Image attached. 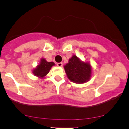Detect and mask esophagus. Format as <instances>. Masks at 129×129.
<instances>
[{
	"label": "esophagus",
	"mask_w": 129,
	"mask_h": 129,
	"mask_svg": "<svg viewBox=\"0 0 129 129\" xmlns=\"http://www.w3.org/2000/svg\"><path fill=\"white\" fill-rule=\"evenodd\" d=\"M57 66H58V67H62V62H58V63H57Z\"/></svg>",
	"instance_id": "34e87169"
}]
</instances>
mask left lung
<instances>
[{
  "label": "left lung",
  "instance_id": "obj_1",
  "mask_svg": "<svg viewBox=\"0 0 129 129\" xmlns=\"http://www.w3.org/2000/svg\"><path fill=\"white\" fill-rule=\"evenodd\" d=\"M64 69L69 79L77 84H84L89 81L92 74L90 64L82 62L75 55L64 66Z\"/></svg>",
  "mask_w": 129,
  "mask_h": 129
}]
</instances>
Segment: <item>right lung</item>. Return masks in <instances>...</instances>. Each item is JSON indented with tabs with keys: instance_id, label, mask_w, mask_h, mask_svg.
Returning <instances> with one entry per match:
<instances>
[{
	"instance_id": "right-lung-1",
	"label": "right lung",
	"mask_w": 129,
	"mask_h": 129,
	"mask_svg": "<svg viewBox=\"0 0 129 129\" xmlns=\"http://www.w3.org/2000/svg\"><path fill=\"white\" fill-rule=\"evenodd\" d=\"M55 63L52 62H49L45 58H42L39 64L33 70V74L39 78H43L49 72L50 69Z\"/></svg>"
}]
</instances>
